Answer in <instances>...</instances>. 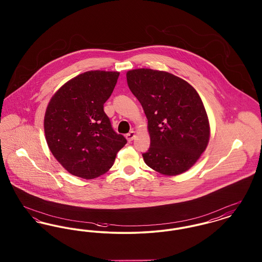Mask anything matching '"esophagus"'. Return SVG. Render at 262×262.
I'll list each match as a JSON object with an SVG mask.
<instances>
[{
    "instance_id": "obj_1",
    "label": "esophagus",
    "mask_w": 262,
    "mask_h": 262,
    "mask_svg": "<svg viewBox=\"0 0 262 262\" xmlns=\"http://www.w3.org/2000/svg\"><path fill=\"white\" fill-rule=\"evenodd\" d=\"M125 138L127 139V141L128 142H130V141H133V139L136 138V132H134V130H132V132H129L126 136H125Z\"/></svg>"
}]
</instances>
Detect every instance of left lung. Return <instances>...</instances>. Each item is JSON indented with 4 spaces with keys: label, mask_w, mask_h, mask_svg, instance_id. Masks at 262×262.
I'll use <instances>...</instances> for the list:
<instances>
[{
    "label": "left lung",
    "mask_w": 262,
    "mask_h": 262,
    "mask_svg": "<svg viewBox=\"0 0 262 262\" xmlns=\"http://www.w3.org/2000/svg\"><path fill=\"white\" fill-rule=\"evenodd\" d=\"M126 81L148 120L150 147L142 154L146 165L166 176L190 169L211 134L199 94L183 79L160 70H128Z\"/></svg>",
    "instance_id": "1"
}]
</instances>
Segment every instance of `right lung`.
Listing matches in <instances>:
<instances>
[{
    "label": "right lung",
    "instance_id": "obj_1",
    "mask_svg": "<svg viewBox=\"0 0 262 262\" xmlns=\"http://www.w3.org/2000/svg\"><path fill=\"white\" fill-rule=\"evenodd\" d=\"M119 75L118 71L84 72L63 84L48 102L43 122L48 148L74 176L94 179L105 174L126 143L104 112Z\"/></svg>",
    "mask_w": 262,
    "mask_h": 262
}]
</instances>
